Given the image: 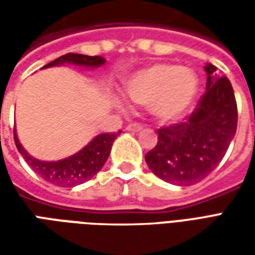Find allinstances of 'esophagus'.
I'll list each match as a JSON object with an SVG mask.
<instances>
[{"instance_id": "esophagus-1", "label": "esophagus", "mask_w": 255, "mask_h": 255, "mask_svg": "<svg viewBox=\"0 0 255 255\" xmlns=\"http://www.w3.org/2000/svg\"><path fill=\"white\" fill-rule=\"evenodd\" d=\"M126 129H127V131H131V132H139V131L143 129V126H140L138 123H131V124H128Z\"/></svg>"}]
</instances>
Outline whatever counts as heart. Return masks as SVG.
Listing matches in <instances>:
<instances>
[{"mask_svg": "<svg viewBox=\"0 0 255 255\" xmlns=\"http://www.w3.org/2000/svg\"><path fill=\"white\" fill-rule=\"evenodd\" d=\"M198 78L177 64H155L135 73L126 93L136 104L150 105L151 115L162 123L180 120L197 95Z\"/></svg>", "mask_w": 255, "mask_h": 255, "instance_id": "b5f03b06", "label": "heart"}]
</instances>
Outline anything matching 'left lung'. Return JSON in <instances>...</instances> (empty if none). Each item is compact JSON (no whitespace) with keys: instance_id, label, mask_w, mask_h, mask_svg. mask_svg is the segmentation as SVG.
Here are the masks:
<instances>
[{"instance_id":"1","label":"left lung","mask_w":255,"mask_h":255,"mask_svg":"<svg viewBox=\"0 0 255 255\" xmlns=\"http://www.w3.org/2000/svg\"><path fill=\"white\" fill-rule=\"evenodd\" d=\"M206 91L183 122L161 127L155 147L144 155L151 172L164 182L191 186L216 169L238 126V106L231 82L217 68L205 67Z\"/></svg>"}]
</instances>
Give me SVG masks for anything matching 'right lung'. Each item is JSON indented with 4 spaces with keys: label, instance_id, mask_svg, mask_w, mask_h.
I'll return each mask as SVG.
<instances>
[{
    "label": "right lung",
    "instance_id": "1",
    "mask_svg": "<svg viewBox=\"0 0 255 255\" xmlns=\"http://www.w3.org/2000/svg\"><path fill=\"white\" fill-rule=\"evenodd\" d=\"M64 64H72L79 67L97 68L105 64V58L101 56H86V54H76V53H68L61 57L56 58L54 61L49 63L43 68L64 65ZM122 132V131H120ZM120 132H106L97 135L87 146L78 151L76 154L71 155L68 158L60 161H41L30 155L23 146L20 144L16 129L13 131L14 143L23 155L25 162L34 169V171L43 177L46 182L60 186V187H73L82 183L87 182L91 177L95 176L111 154L112 144Z\"/></svg>",
    "mask_w": 255,
    "mask_h": 255
}]
</instances>
